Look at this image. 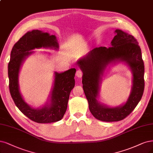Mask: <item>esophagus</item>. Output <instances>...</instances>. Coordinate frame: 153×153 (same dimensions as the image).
I'll return each instance as SVG.
<instances>
[{
  "mask_svg": "<svg viewBox=\"0 0 153 153\" xmlns=\"http://www.w3.org/2000/svg\"><path fill=\"white\" fill-rule=\"evenodd\" d=\"M76 76L78 78H82L83 76V72L81 70H77L76 72Z\"/></svg>",
  "mask_w": 153,
  "mask_h": 153,
  "instance_id": "esophagus-1",
  "label": "esophagus"
}]
</instances>
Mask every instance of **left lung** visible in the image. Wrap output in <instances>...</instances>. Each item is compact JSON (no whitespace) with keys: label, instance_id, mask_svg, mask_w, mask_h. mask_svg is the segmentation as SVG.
Masks as SVG:
<instances>
[{"label":"left lung","instance_id":"1","mask_svg":"<svg viewBox=\"0 0 153 153\" xmlns=\"http://www.w3.org/2000/svg\"><path fill=\"white\" fill-rule=\"evenodd\" d=\"M116 35L111 47L94 48L77 64L83 71L82 84L88 102L90 111L99 120L106 122H118L128 116L138 104L144 90V65L140 47L134 36L120 30ZM120 60L127 62L133 73V86L128 102L123 106L108 108L96 99L99 90L100 75L109 63Z\"/></svg>","mask_w":153,"mask_h":153}]
</instances>
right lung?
<instances>
[{
	"mask_svg": "<svg viewBox=\"0 0 153 153\" xmlns=\"http://www.w3.org/2000/svg\"><path fill=\"white\" fill-rule=\"evenodd\" d=\"M55 35H50L40 30L28 31L16 43L10 52L8 64L9 91L16 106L28 118L36 123H49L61 120L68 106V99L75 86L76 70L71 68L61 73H55V81L51 94V104L42 109L30 107L22 98L19 91L18 73L22 62L35 48H58Z\"/></svg>",
	"mask_w": 153,
	"mask_h": 153,
	"instance_id": "1",
	"label": "right lung"
}]
</instances>
